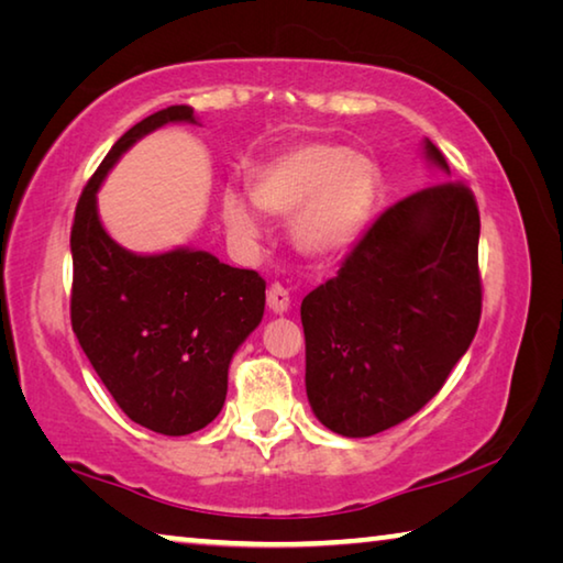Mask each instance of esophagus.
Returning a JSON list of instances; mask_svg holds the SVG:
<instances>
[{
    "mask_svg": "<svg viewBox=\"0 0 563 563\" xmlns=\"http://www.w3.org/2000/svg\"><path fill=\"white\" fill-rule=\"evenodd\" d=\"M268 308L275 316H283V312H288L290 308V295L280 283H273L268 288Z\"/></svg>",
    "mask_w": 563,
    "mask_h": 563,
    "instance_id": "obj_1",
    "label": "esophagus"
}]
</instances>
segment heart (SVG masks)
<instances>
[{"label":"heart","instance_id":"obj_1","mask_svg":"<svg viewBox=\"0 0 563 563\" xmlns=\"http://www.w3.org/2000/svg\"><path fill=\"white\" fill-rule=\"evenodd\" d=\"M377 164L362 151L298 144L255 170L251 198L258 211L292 218V245L312 261L345 255L365 233L377 198ZM221 218L241 241L261 233L258 216L235 190H223Z\"/></svg>","mask_w":563,"mask_h":563}]
</instances>
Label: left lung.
Masks as SVG:
<instances>
[{"label": "left lung", "mask_w": 563, "mask_h": 563, "mask_svg": "<svg viewBox=\"0 0 563 563\" xmlns=\"http://www.w3.org/2000/svg\"><path fill=\"white\" fill-rule=\"evenodd\" d=\"M424 158L450 176L430 139ZM479 208L456 180L402 198L305 295V389L342 437L405 422L440 393L482 316Z\"/></svg>", "instance_id": "1"}]
</instances>
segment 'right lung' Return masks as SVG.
Here are the masks:
<instances>
[{
  "label": "right lung",
  "mask_w": 563,
  "mask_h": 563,
  "mask_svg": "<svg viewBox=\"0 0 563 563\" xmlns=\"http://www.w3.org/2000/svg\"><path fill=\"white\" fill-rule=\"evenodd\" d=\"M198 123L168 107L111 146L76 203L71 225V328L123 415L151 432L203 430L223 409L228 367L261 325L265 280L206 251L139 255L103 231L97 208L113 164L166 123Z\"/></svg>",
  "instance_id": "obj_1"
}]
</instances>
